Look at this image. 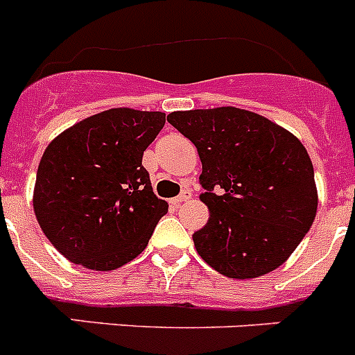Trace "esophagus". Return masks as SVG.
Returning a JSON list of instances; mask_svg holds the SVG:
<instances>
[{"instance_id": "esophagus-1", "label": "esophagus", "mask_w": 355, "mask_h": 355, "mask_svg": "<svg viewBox=\"0 0 355 355\" xmlns=\"http://www.w3.org/2000/svg\"><path fill=\"white\" fill-rule=\"evenodd\" d=\"M188 199H192V190H183L180 196L174 197V199H171V202L174 206H180L181 202H184V200H188Z\"/></svg>"}]
</instances>
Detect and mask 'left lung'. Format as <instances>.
I'll use <instances>...</instances> for the list:
<instances>
[{
  "label": "left lung",
  "mask_w": 355,
  "mask_h": 355,
  "mask_svg": "<svg viewBox=\"0 0 355 355\" xmlns=\"http://www.w3.org/2000/svg\"><path fill=\"white\" fill-rule=\"evenodd\" d=\"M197 147L209 220L193 233L197 252L233 279L275 270L311 227L318 206L306 147L268 119L222 106L167 117Z\"/></svg>",
  "instance_id": "obj_1"
}]
</instances>
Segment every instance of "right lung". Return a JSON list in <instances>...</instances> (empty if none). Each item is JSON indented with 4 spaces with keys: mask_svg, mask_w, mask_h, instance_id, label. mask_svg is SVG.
<instances>
[{
    "mask_svg": "<svg viewBox=\"0 0 355 355\" xmlns=\"http://www.w3.org/2000/svg\"><path fill=\"white\" fill-rule=\"evenodd\" d=\"M165 126L162 112L106 110L44 150L33 193L40 229L69 261L114 270L137 258L168 205L150 187L144 150Z\"/></svg>",
    "mask_w": 355,
    "mask_h": 355,
    "instance_id": "add662e5",
    "label": "right lung"
}]
</instances>
